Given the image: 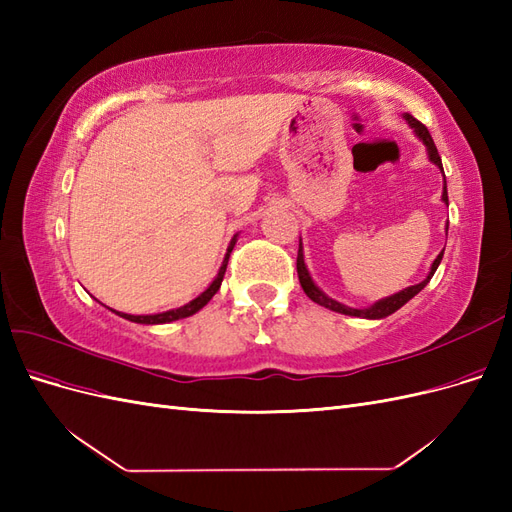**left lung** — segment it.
<instances>
[{
    "mask_svg": "<svg viewBox=\"0 0 512 512\" xmlns=\"http://www.w3.org/2000/svg\"><path fill=\"white\" fill-rule=\"evenodd\" d=\"M406 121H408L410 126L416 130L418 138H421V141L427 145V151H429V160H431L433 164H438V166L442 168L440 153H438V149H436V143H433V138H431L429 130L423 126L421 121L414 119V117H412V115H408V113H406ZM442 173H444V168H442ZM442 200H444V203L448 205L446 181H444V192H442ZM442 256H444V252H440V254H438V258L433 260V265H431V271H429V275H427V280H423L421 284H416V286H410V288H406V290H401V292L393 294V297H389V299H382V301L374 303V305H371V307H365V309H354V307H346V305H342V303H337V301L329 299L327 294L320 292V290L316 288V284L312 282V277H309V273H307V269H305L301 243H299V254H297V273H299V282H301V288H303V292H305L307 297L312 299L314 303H318V305H322V307H327V309H333V312L346 314V316H359V318H386V316H391L393 312H397V309H399L401 305H406V303H408V301L414 297V294H418V292H421V290H423V288L429 284V280H431V277H433V273H436V269H438V265H440Z\"/></svg>",
    "mask_w": 512,
    "mask_h": 512,
    "instance_id": "obj_1",
    "label": "left lung"
}]
</instances>
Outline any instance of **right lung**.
<instances>
[{
    "mask_svg": "<svg viewBox=\"0 0 512 512\" xmlns=\"http://www.w3.org/2000/svg\"><path fill=\"white\" fill-rule=\"evenodd\" d=\"M232 247H235V239H232V243H230V247H228V254H226V258H224V262H222V267H220L218 277H215L213 284H211L203 294H200V297H196V299H194V301H190L188 305H183V307H179V309H170V312L156 314V316H130V314H119V312H117V314H119L121 318L132 320V322H141V324H166V322H173V320L188 318V316L196 314L198 309H203V307L211 301L213 294L220 290L222 280H224V273H226V265H228V256H230V252H232Z\"/></svg>",
    "mask_w": 512,
    "mask_h": 512,
    "instance_id": "1",
    "label": "right lung"
}]
</instances>
